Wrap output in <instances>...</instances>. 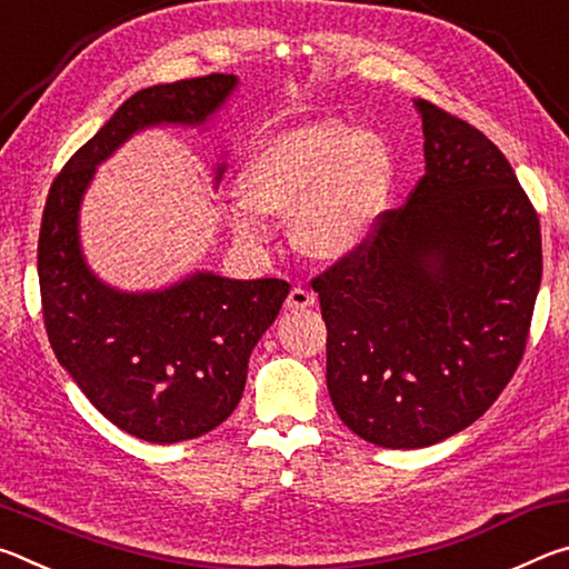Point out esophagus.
Masks as SVG:
<instances>
[{
	"instance_id": "esophagus-1",
	"label": "esophagus",
	"mask_w": 569,
	"mask_h": 569,
	"mask_svg": "<svg viewBox=\"0 0 569 569\" xmlns=\"http://www.w3.org/2000/svg\"><path fill=\"white\" fill-rule=\"evenodd\" d=\"M286 303L291 311H298V308H311L316 303V293L311 291V288L296 286V288H291V293H288Z\"/></svg>"
}]
</instances>
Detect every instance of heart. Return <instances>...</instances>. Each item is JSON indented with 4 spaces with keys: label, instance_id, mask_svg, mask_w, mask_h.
<instances>
[{
    "label": "heart",
    "instance_id": "b5f03b06",
    "mask_svg": "<svg viewBox=\"0 0 569 569\" xmlns=\"http://www.w3.org/2000/svg\"><path fill=\"white\" fill-rule=\"evenodd\" d=\"M391 176V152L377 132L341 120L301 124L250 156L240 172L246 203L230 210V223L238 236L261 238L263 213H296V240L308 253H351L387 203Z\"/></svg>",
    "mask_w": 569,
    "mask_h": 569
}]
</instances>
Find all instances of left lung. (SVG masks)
Segmentation results:
<instances>
[{"mask_svg":"<svg viewBox=\"0 0 569 569\" xmlns=\"http://www.w3.org/2000/svg\"><path fill=\"white\" fill-rule=\"evenodd\" d=\"M417 108L427 170L407 203L311 281L333 407L387 449L437 445L492 407L542 281L537 210L507 158L439 104Z\"/></svg>","mask_w":569,"mask_h":569,"instance_id":"left-lung-1","label":"left lung"}]
</instances>
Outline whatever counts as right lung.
<instances>
[{"mask_svg":"<svg viewBox=\"0 0 569 569\" xmlns=\"http://www.w3.org/2000/svg\"><path fill=\"white\" fill-rule=\"evenodd\" d=\"M233 88V74L216 72L134 92L64 162L44 203L37 273L47 339L92 407L152 445L203 437L233 413L248 356L291 286L198 273L168 291L118 293L82 261L77 210L94 166L134 130L203 122Z\"/></svg>","mask_w":569,"mask_h":569,"instance_id":"obj_1","label":"right lung"}]
</instances>
